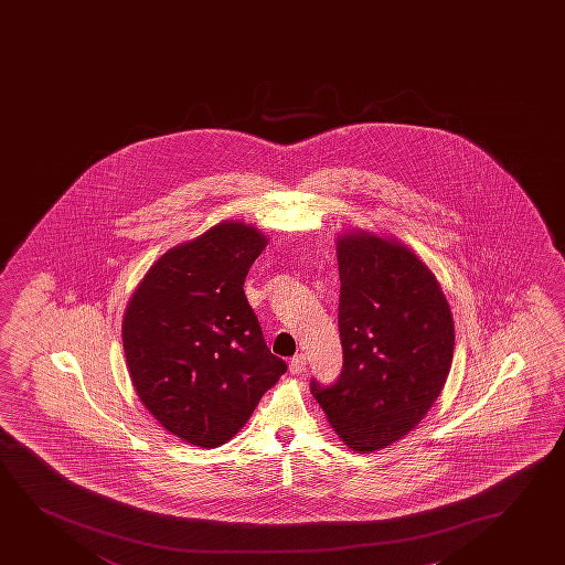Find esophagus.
Returning <instances> with one entry per match:
<instances>
[{
    "mask_svg": "<svg viewBox=\"0 0 565 565\" xmlns=\"http://www.w3.org/2000/svg\"><path fill=\"white\" fill-rule=\"evenodd\" d=\"M305 369H307V358H305L303 353L295 355L294 360L289 361V373L291 375H301Z\"/></svg>",
    "mask_w": 565,
    "mask_h": 565,
    "instance_id": "esophagus-1",
    "label": "esophagus"
}]
</instances>
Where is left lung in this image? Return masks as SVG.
<instances>
[{
    "label": "left lung",
    "mask_w": 565,
    "mask_h": 565,
    "mask_svg": "<svg viewBox=\"0 0 565 565\" xmlns=\"http://www.w3.org/2000/svg\"><path fill=\"white\" fill-rule=\"evenodd\" d=\"M338 266L344 365L332 385L311 379V393L345 445L367 452L408 435L437 401L455 327L434 274L406 246L345 235Z\"/></svg>",
    "instance_id": "1"
}]
</instances>
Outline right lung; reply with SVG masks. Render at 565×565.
Returning <instances> with one entry per match:
<instances>
[{
    "instance_id": "1",
    "label": "right lung",
    "mask_w": 565,
    "mask_h": 565,
    "mask_svg": "<svg viewBox=\"0 0 565 565\" xmlns=\"http://www.w3.org/2000/svg\"><path fill=\"white\" fill-rule=\"evenodd\" d=\"M264 246L245 223L215 225L163 254L124 315L136 393L167 431L204 449L230 441L287 371L243 289Z\"/></svg>"
}]
</instances>
